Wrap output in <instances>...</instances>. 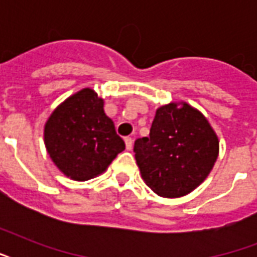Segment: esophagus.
I'll list each match as a JSON object with an SVG mask.
<instances>
[{"label":"esophagus","mask_w":257,"mask_h":257,"mask_svg":"<svg viewBox=\"0 0 257 257\" xmlns=\"http://www.w3.org/2000/svg\"><path fill=\"white\" fill-rule=\"evenodd\" d=\"M124 141H125V147H126V149H128V151H131V149L133 148V139H132V137L126 136L124 139Z\"/></svg>","instance_id":"esophagus-1"}]
</instances>
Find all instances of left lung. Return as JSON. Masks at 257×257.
<instances>
[{"mask_svg":"<svg viewBox=\"0 0 257 257\" xmlns=\"http://www.w3.org/2000/svg\"><path fill=\"white\" fill-rule=\"evenodd\" d=\"M144 179L163 197H181L207 179L219 156V140L208 120L187 102L156 110L148 137L135 141Z\"/></svg>","mask_w":257,"mask_h":257,"instance_id":"obj_1","label":"left lung"}]
</instances>
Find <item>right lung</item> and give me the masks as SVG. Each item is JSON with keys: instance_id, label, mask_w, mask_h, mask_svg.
I'll list each match as a JSON object with an SVG mask.
<instances>
[{"instance_id": "1", "label": "right lung", "mask_w": 257, "mask_h": 257, "mask_svg": "<svg viewBox=\"0 0 257 257\" xmlns=\"http://www.w3.org/2000/svg\"><path fill=\"white\" fill-rule=\"evenodd\" d=\"M46 151L70 179L85 181L108 168L125 149L114 124L104 112V100L85 88L54 109L44 131Z\"/></svg>"}]
</instances>
